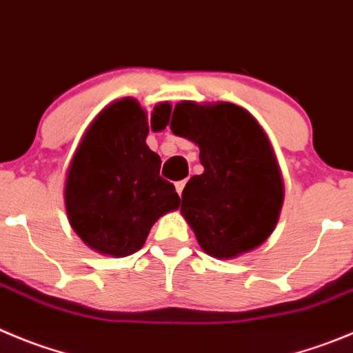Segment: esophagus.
<instances>
[{
  "label": "esophagus",
  "instance_id": "esophagus-1",
  "mask_svg": "<svg viewBox=\"0 0 353 353\" xmlns=\"http://www.w3.org/2000/svg\"><path fill=\"white\" fill-rule=\"evenodd\" d=\"M186 183H188V179L177 181V183H176V192L179 193V196L183 195V190H184V186H186Z\"/></svg>",
  "mask_w": 353,
  "mask_h": 353
}]
</instances>
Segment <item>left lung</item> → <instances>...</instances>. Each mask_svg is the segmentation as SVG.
<instances>
[{
  "mask_svg": "<svg viewBox=\"0 0 353 353\" xmlns=\"http://www.w3.org/2000/svg\"><path fill=\"white\" fill-rule=\"evenodd\" d=\"M170 130L200 148L203 174L184 186L181 212L203 252L232 259L261 245L281 216L284 183L258 120L232 102L183 101Z\"/></svg>",
  "mask_w": 353,
  "mask_h": 353,
  "instance_id": "1",
  "label": "left lung"
}]
</instances>
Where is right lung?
Here are the masks:
<instances>
[{"label":"right lung","instance_id":"1","mask_svg":"<svg viewBox=\"0 0 353 353\" xmlns=\"http://www.w3.org/2000/svg\"><path fill=\"white\" fill-rule=\"evenodd\" d=\"M169 102L153 108L151 120L132 97L95 117L68 169L65 212L71 228L90 249L125 258L144 245L151 226L179 209L172 183L160 177V157L146 144L150 125L163 130Z\"/></svg>","mask_w":353,"mask_h":353}]
</instances>
